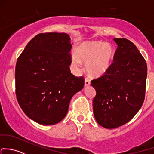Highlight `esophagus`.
<instances>
[{
	"label": "esophagus",
	"mask_w": 154,
	"mask_h": 154,
	"mask_svg": "<svg viewBox=\"0 0 154 154\" xmlns=\"http://www.w3.org/2000/svg\"><path fill=\"white\" fill-rule=\"evenodd\" d=\"M91 84L90 80L88 78V77H85V86H88Z\"/></svg>",
	"instance_id": "obj_1"
}]
</instances>
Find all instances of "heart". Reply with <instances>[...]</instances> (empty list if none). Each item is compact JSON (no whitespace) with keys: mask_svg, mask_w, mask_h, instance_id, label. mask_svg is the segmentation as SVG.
<instances>
[{"mask_svg":"<svg viewBox=\"0 0 154 154\" xmlns=\"http://www.w3.org/2000/svg\"><path fill=\"white\" fill-rule=\"evenodd\" d=\"M75 52L76 55L72 56V64L79 67L80 61L86 63L85 69L92 77L104 74L111 66L114 57L112 45L101 41L82 42L77 46Z\"/></svg>","mask_w":154,"mask_h":154,"instance_id":"b5f03b06","label":"heart"}]
</instances>
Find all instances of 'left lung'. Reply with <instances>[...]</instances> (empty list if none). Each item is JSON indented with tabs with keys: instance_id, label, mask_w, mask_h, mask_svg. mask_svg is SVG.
Returning <instances> with one entry per match:
<instances>
[{
	"instance_id": "8db88e82",
	"label": "left lung",
	"mask_w": 154,
	"mask_h": 154,
	"mask_svg": "<svg viewBox=\"0 0 154 154\" xmlns=\"http://www.w3.org/2000/svg\"><path fill=\"white\" fill-rule=\"evenodd\" d=\"M118 45L112 65L103 75L91 82L96 90L94 117L108 129L128 122L145 100L148 68L137 46L125 38H114Z\"/></svg>"
}]
</instances>
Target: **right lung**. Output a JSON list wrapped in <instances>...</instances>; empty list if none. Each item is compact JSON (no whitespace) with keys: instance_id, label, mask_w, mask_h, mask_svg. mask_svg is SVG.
Instances as JSON below:
<instances>
[{"instance_id":"obj_1","label":"right lung","mask_w":154,"mask_h":154,"mask_svg":"<svg viewBox=\"0 0 154 154\" xmlns=\"http://www.w3.org/2000/svg\"><path fill=\"white\" fill-rule=\"evenodd\" d=\"M71 38L48 32L32 38L17 58L15 93L23 112L39 124L60 122L71 99L84 86V77L71 73Z\"/></svg>"}]
</instances>
